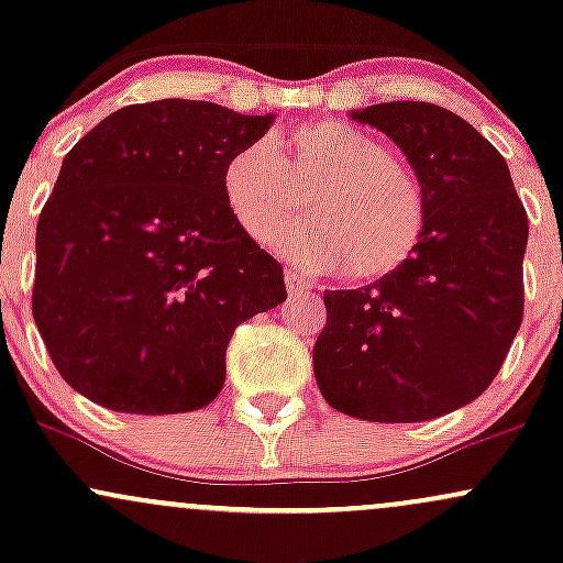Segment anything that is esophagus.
Returning a JSON list of instances; mask_svg holds the SVG:
<instances>
[{
  "mask_svg": "<svg viewBox=\"0 0 563 563\" xmlns=\"http://www.w3.org/2000/svg\"><path fill=\"white\" fill-rule=\"evenodd\" d=\"M286 286H288V294L290 296H299V294H307L309 288V280H303V277L296 273V269H286Z\"/></svg>",
  "mask_w": 563,
  "mask_h": 563,
  "instance_id": "1",
  "label": "esophagus"
}]
</instances>
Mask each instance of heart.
<instances>
[{
    "label": "heart",
    "instance_id": "1",
    "mask_svg": "<svg viewBox=\"0 0 563 563\" xmlns=\"http://www.w3.org/2000/svg\"><path fill=\"white\" fill-rule=\"evenodd\" d=\"M305 196L310 217L283 231ZM222 198L245 238L273 243L303 269L380 280L416 254L426 228L421 185L378 140L346 121L301 124L232 153Z\"/></svg>",
    "mask_w": 563,
    "mask_h": 563
}]
</instances>
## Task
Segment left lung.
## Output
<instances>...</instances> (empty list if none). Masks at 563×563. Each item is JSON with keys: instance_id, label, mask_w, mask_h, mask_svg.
Instances as JSON below:
<instances>
[{"instance_id": "1", "label": "left lung", "mask_w": 563, "mask_h": 563, "mask_svg": "<svg viewBox=\"0 0 563 563\" xmlns=\"http://www.w3.org/2000/svg\"><path fill=\"white\" fill-rule=\"evenodd\" d=\"M349 115L410 161L426 228L402 269L325 290L314 378L325 402L352 418L431 421L474 402L519 333L527 211L506 158L448 108L394 100Z\"/></svg>"}]
</instances>
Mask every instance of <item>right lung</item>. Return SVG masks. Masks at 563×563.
Instances as JSON below:
<instances>
[{
    "label": "right lung",
    "instance_id": "right-lung-1",
    "mask_svg": "<svg viewBox=\"0 0 563 563\" xmlns=\"http://www.w3.org/2000/svg\"><path fill=\"white\" fill-rule=\"evenodd\" d=\"M273 121L169 97L70 147L36 224L31 303L68 386L134 416L214 402L232 331L288 296L222 198L228 158Z\"/></svg>",
    "mask_w": 563,
    "mask_h": 563
}]
</instances>
